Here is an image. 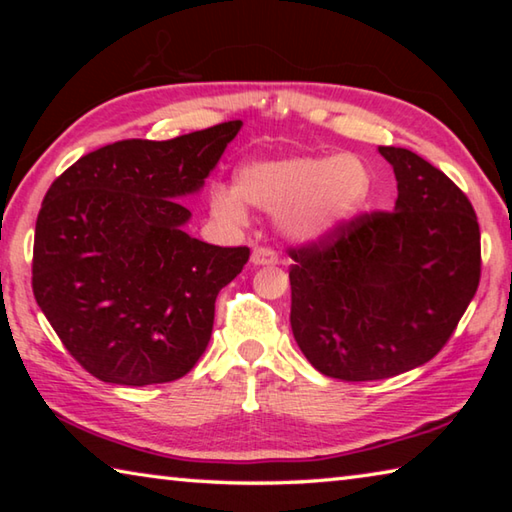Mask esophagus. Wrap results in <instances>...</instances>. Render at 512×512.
<instances>
[{
  "mask_svg": "<svg viewBox=\"0 0 512 512\" xmlns=\"http://www.w3.org/2000/svg\"><path fill=\"white\" fill-rule=\"evenodd\" d=\"M250 262L255 266H275L277 264V255L275 250L266 248V246H259L253 250V255H250Z\"/></svg>",
  "mask_w": 512,
  "mask_h": 512,
  "instance_id": "1",
  "label": "esophagus"
}]
</instances>
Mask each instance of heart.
I'll return each mask as SVG.
<instances>
[{
	"instance_id": "1",
	"label": "heart",
	"mask_w": 512,
	"mask_h": 512,
	"mask_svg": "<svg viewBox=\"0 0 512 512\" xmlns=\"http://www.w3.org/2000/svg\"><path fill=\"white\" fill-rule=\"evenodd\" d=\"M368 196L370 171L357 155H284L241 164L235 187L210 189V210L230 225L246 221V203L280 212L287 235L311 241L352 221Z\"/></svg>"
}]
</instances>
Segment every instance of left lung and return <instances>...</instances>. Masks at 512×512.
Wrapping results in <instances>:
<instances>
[{
	"label": "left lung",
	"instance_id": "left-lung-1",
	"mask_svg": "<svg viewBox=\"0 0 512 512\" xmlns=\"http://www.w3.org/2000/svg\"><path fill=\"white\" fill-rule=\"evenodd\" d=\"M379 153L395 171V210L289 250L293 336L311 366L343 381L395 377L436 357L481 277L467 196L409 149Z\"/></svg>",
	"mask_w": 512,
	"mask_h": 512
}]
</instances>
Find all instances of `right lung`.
Segmentation results:
<instances>
[{
	"label": "right lung",
	"mask_w": 512,
	"mask_h": 512,
	"mask_svg": "<svg viewBox=\"0 0 512 512\" xmlns=\"http://www.w3.org/2000/svg\"><path fill=\"white\" fill-rule=\"evenodd\" d=\"M241 128L101 146L51 183L33 241V296L67 352L101 381L167 384L196 366L219 291L246 246L189 237L196 194Z\"/></svg>",
	"instance_id": "obj_1"
}]
</instances>
